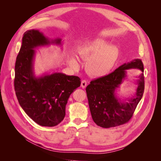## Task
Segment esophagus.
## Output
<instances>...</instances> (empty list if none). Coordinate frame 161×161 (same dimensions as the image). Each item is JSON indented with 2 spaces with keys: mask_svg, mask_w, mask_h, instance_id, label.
<instances>
[{
  "mask_svg": "<svg viewBox=\"0 0 161 161\" xmlns=\"http://www.w3.org/2000/svg\"><path fill=\"white\" fill-rule=\"evenodd\" d=\"M86 85H87V81L85 80H82V82H81V86H82V88L85 89V87L86 86Z\"/></svg>",
  "mask_w": 161,
  "mask_h": 161,
  "instance_id": "obj_1",
  "label": "esophagus"
}]
</instances>
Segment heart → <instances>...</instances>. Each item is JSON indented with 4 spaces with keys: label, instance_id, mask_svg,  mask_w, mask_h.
Here are the masks:
<instances>
[{
    "label": "heart",
    "instance_id": "b5f03b06",
    "mask_svg": "<svg viewBox=\"0 0 161 161\" xmlns=\"http://www.w3.org/2000/svg\"><path fill=\"white\" fill-rule=\"evenodd\" d=\"M108 43L104 39L97 38L78 50L79 56L87 60L86 69L92 76L103 77L108 75L118 60L119 53L118 47ZM69 62L74 68L79 66V60L74 56L70 57Z\"/></svg>",
    "mask_w": 161,
    "mask_h": 161
}]
</instances>
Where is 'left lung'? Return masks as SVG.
Returning <instances> with one entry per match:
<instances>
[{"label":"left lung","instance_id":"obj_1","mask_svg":"<svg viewBox=\"0 0 161 161\" xmlns=\"http://www.w3.org/2000/svg\"><path fill=\"white\" fill-rule=\"evenodd\" d=\"M130 69H138L143 72L142 60L135 59L127 64L125 63L110 74L91 80L86 86L92 118L100 127L109 128L128 122L142 99L144 91L143 73L139 76L140 79L137 81L138 86L132 98L121 101L115 95V91L126 77L125 70Z\"/></svg>","mask_w":161,"mask_h":161}]
</instances>
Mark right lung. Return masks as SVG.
Masks as SVG:
<instances>
[{"instance_id":"add662e5","label":"right lung","mask_w":161,"mask_h":161,"mask_svg":"<svg viewBox=\"0 0 161 161\" xmlns=\"http://www.w3.org/2000/svg\"><path fill=\"white\" fill-rule=\"evenodd\" d=\"M50 43L61 44V39L50 41L39 30L27 31L14 66V86L19 104L36 123L46 127L57 125L64 119L68 99L81 83L79 77L60 72L35 76L34 49Z\"/></svg>"}]
</instances>
